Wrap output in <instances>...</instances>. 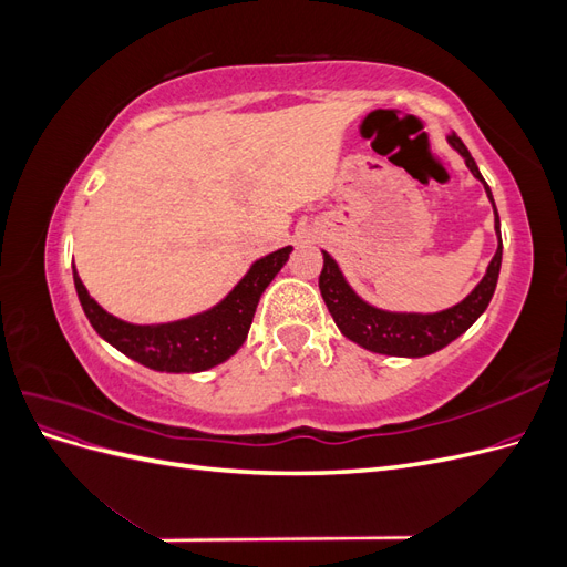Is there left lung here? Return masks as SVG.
Masks as SVG:
<instances>
[{
    "mask_svg": "<svg viewBox=\"0 0 567 567\" xmlns=\"http://www.w3.org/2000/svg\"><path fill=\"white\" fill-rule=\"evenodd\" d=\"M450 144L461 153L471 173L485 184V192L494 205L489 186L483 179V175H480V169L466 144H463L454 132L450 134ZM494 217H496V234H499V215H496V205H494ZM499 267H502V241L492 257L487 274L483 277V281L473 288V293L466 300L450 307V310L435 312V315H394V312L375 310V307L367 305L346 284L336 260L329 252H323L319 290L342 336H348L350 340L359 342L362 348L379 354L425 357L431 352H437L444 346H450L454 338H458L463 331H468L471 323L487 310V305L494 296L496 279H499Z\"/></svg>",
    "mask_w": 567,
    "mask_h": 567,
    "instance_id": "1",
    "label": "left lung"
}]
</instances>
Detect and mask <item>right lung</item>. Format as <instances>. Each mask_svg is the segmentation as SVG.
<instances>
[{"label":"right lung","mask_w":567,"mask_h":567,"mask_svg":"<svg viewBox=\"0 0 567 567\" xmlns=\"http://www.w3.org/2000/svg\"><path fill=\"white\" fill-rule=\"evenodd\" d=\"M290 246L257 260L231 293L213 310L158 326H134L120 321L99 307L78 271H73L78 298L94 331L113 348L148 369L169 373H196L217 367L244 346L257 302L265 288L286 265Z\"/></svg>","instance_id":"add662e5"}]
</instances>
